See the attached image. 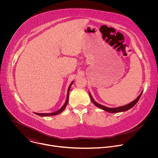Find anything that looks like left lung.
<instances>
[{"label": "left lung", "mask_w": 158, "mask_h": 158, "mask_svg": "<svg viewBox=\"0 0 158 158\" xmlns=\"http://www.w3.org/2000/svg\"><path fill=\"white\" fill-rule=\"evenodd\" d=\"M143 92V91H142V92L141 93V94L138 96V97L136 99L134 100V101H132L131 102H130V103H129V104H126V105H125V106H121V107H106V106H103V105H101V104L98 103L97 102H96V101L94 100V99L93 98V97H92L91 93H89V94L90 98H91V101H92V102H93L96 106H97L98 107H99V108H100V109H102V110H105V111H106V112H110V113H118V112L126 111V110L130 109L131 108H132L135 104H136L138 102V101H139V98H141V95H142Z\"/></svg>", "instance_id": "1"}]
</instances>
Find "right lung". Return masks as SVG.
Instances as JSON below:
<instances>
[{
    "label": "right lung",
    "instance_id": "right-lung-1",
    "mask_svg": "<svg viewBox=\"0 0 158 158\" xmlns=\"http://www.w3.org/2000/svg\"><path fill=\"white\" fill-rule=\"evenodd\" d=\"M74 82V81H73L71 84L69 85V88H68V90H67V98H66V100H65V103L64 104V105L62 106V107L60 109H59V110H57V111L56 112H51V113H37V112H34V113L38 116H45V117H48V116H54V115H57V114H60V112H62L65 109V107L67 104V103H68V100H69V91H70V89H71V87L73 84V83Z\"/></svg>",
    "mask_w": 158,
    "mask_h": 158
}]
</instances>
